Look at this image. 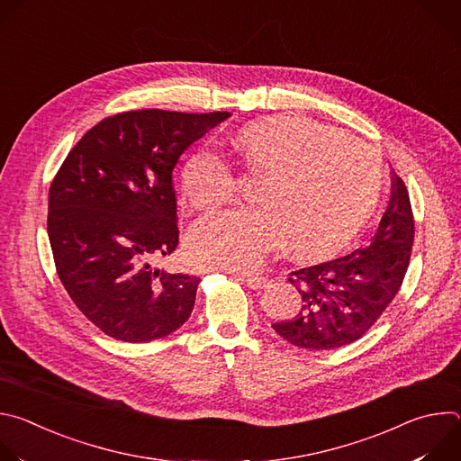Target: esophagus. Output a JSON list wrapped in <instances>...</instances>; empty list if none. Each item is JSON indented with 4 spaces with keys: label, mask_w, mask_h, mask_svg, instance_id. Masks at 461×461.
<instances>
[{
    "label": "esophagus",
    "mask_w": 461,
    "mask_h": 461,
    "mask_svg": "<svg viewBox=\"0 0 461 461\" xmlns=\"http://www.w3.org/2000/svg\"><path fill=\"white\" fill-rule=\"evenodd\" d=\"M246 285L251 290H267L272 286V279L265 276H255V277H246Z\"/></svg>",
    "instance_id": "esophagus-1"
}]
</instances>
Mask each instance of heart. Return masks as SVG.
Instances as JSON below:
<instances>
[{
	"label": "heart",
	"instance_id": "obj_1",
	"mask_svg": "<svg viewBox=\"0 0 461 461\" xmlns=\"http://www.w3.org/2000/svg\"><path fill=\"white\" fill-rule=\"evenodd\" d=\"M237 142L248 167L265 175L257 208L196 221L185 249L199 267L257 270L283 246L319 251L345 239L372 206L381 182L375 155L336 129L301 116H270L248 123ZM182 191L196 210H215L235 196V173L212 148L185 164Z\"/></svg>",
	"mask_w": 461,
	"mask_h": 461
}]
</instances>
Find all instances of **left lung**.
<instances>
[{"instance_id":"obj_1","label":"left lung","mask_w":461,"mask_h":461,"mask_svg":"<svg viewBox=\"0 0 461 461\" xmlns=\"http://www.w3.org/2000/svg\"><path fill=\"white\" fill-rule=\"evenodd\" d=\"M414 217L409 191L392 171L388 206L363 246L290 274L301 295L294 319L272 324L288 343L332 350L357 341L396 297L409 268Z\"/></svg>"}]
</instances>
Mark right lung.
Masks as SVG:
<instances>
[{"instance_id":"add662e5","label":"right lung","mask_w":461,"mask_h":461,"mask_svg":"<svg viewBox=\"0 0 461 461\" xmlns=\"http://www.w3.org/2000/svg\"><path fill=\"white\" fill-rule=\"evenodd\" d=\"M230 113L129 111L96 123L49 189L47 233L61 285L118 341L149 343L191 315L199 277L153 267L178 244L173 169Z\"/></svg>"}]
</instances>
